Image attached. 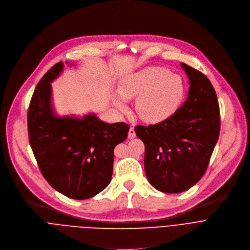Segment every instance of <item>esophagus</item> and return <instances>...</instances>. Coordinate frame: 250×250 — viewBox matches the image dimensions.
<instances>
[{
    "mask_svg": "<svg viewBox=\"0 0 250 250\" xmlns=\"http://www.w3.org/2000/svg\"><path fill=\"white\" fill-rule=\"evenodd\" d=\"M135 137H136V132H135V130H134L133 127H130L129 132H128V138H129V139H133V138H135Z\"/></svg>",
    "mask_w": 250,
    "mask_h": 250,
    "instance_id": "1",
    "label": "esophagus"
}]
</instances>
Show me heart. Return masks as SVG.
Instances as JSON below:
<instances>
[{"label":"heart","mask_w":250,"mask_h":250,"mask_svg":"<svg viewBox=\"0 0 250 250\" xmlns=\"http://www.w3.org/2000/svg\"><path fill=\"white\" fill-rule=\"evenodd\" d=\"M114 103L120 110H126V99L137 98L139 116L157 123L169 118L180 106L184 97V83L179 76L161 67H149L127 78L120 85Z\"/></svg>","instance_id":"heart-1"}]
</instances>
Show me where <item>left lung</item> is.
Here are the masks:
<instances>
[{
    "label": "left lung",
    "instance_id": "1",
    "mask_svg": "<svg viewBox=\"0 0 250 250\" xmlns=\"http://www.w3.org/2000/svg\"><path fill=\"white\" fill-rule=\"evenodd\" d=\"M190 86L186 102L167 119L155 125H137L145 144V172L156 189L183 192L205 174L218 142L221 115L209 79L184 63Z\"/></svg>",
    "mask_w": 250,
    "mask_h": 250
}]
</instances>
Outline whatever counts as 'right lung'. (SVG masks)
<instances>
[{
  "instance_id": "add662e5",
  "label": "right lung",
  "mask_w": 250,
  "mask_h": 250,
  "mask_svg": "<svg viewBox=\"0 0 250 250\" xmlns=\"http://www.w3.org/2000/svg\"><path fill=\"white\" fill-rule=\"evenodd\" d=\"M63 70L55 64L37 83L27 110L29 144L38 167L54 189L77 200L102 192L110 182L114 147L129 125L104 123L95 115L58 118L51 109V83Z\"/></svg>"
}]
</instances>
